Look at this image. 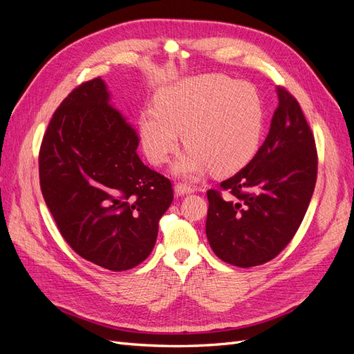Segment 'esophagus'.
I'll return each instance as SVG.
<instances>
[{"instance_id":"esophagus-1","label":"esophagus","mask_w":354,"mask_h":354,"mask_svg":"<svg viewBox=\"0 0 354 354\" xmlns=\"http://www.w3.org/2000/svg\"><path fill=\"white\" fill-rule=\"evenodd\" d=\"M174 192H176V195H177V196H185V195H190V194H194L195 189L192 187V186H187V185L180 183V185H176V187H174Z\"/></svg>"}]
</instances>
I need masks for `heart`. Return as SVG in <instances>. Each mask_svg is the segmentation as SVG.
Masks as SVG:
<instances>
[{
	"mask_svg": "<svg viewBox=\"0 0 354 354\" xmlns=\"http://www.w3.org/2000/svg\"><path fill=\"white\" fill-rule=\"evenodd\" d=\"M156 108L138 116L145 152L155 165H164L180 146H187L173 173L199 178L211 168L218 176L236 173L259 149L264 108L250 82L207 73L181 80L156 93Z\"/></svg>",
	"mask_w": 354,
	"mask_h": 354,
	"instance_id": "heart-1",
	"label": "heart"
}]
</instances>
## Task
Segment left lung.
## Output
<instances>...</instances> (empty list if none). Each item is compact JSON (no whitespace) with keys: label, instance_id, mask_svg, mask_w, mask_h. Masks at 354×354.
I'll return each mask as SVG.
<instances>
[{"label":"left lung","instance_id":"left-lung-1","mask_svg":"<svg viewBox=\"0 0 354 354\" xmlns=\"http://www.w3.org/2000/svg\"><path fill=\"white\" fill-rule=\"evenodd\" d=\"M279 104L251 162L208 190L207 238L220 260L238 267L270 261L291 242L312 199L317 153L298 102L277 87Z\"/></svg>","mask_w":354,"mask_h":354}]
</instances>
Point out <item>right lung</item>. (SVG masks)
<instances>
[{
    "mask_svg": "<svg viewBox=\"0 0 354 354\" xmlns=\"http://www.w3.org/2000/svg\"><path fill=\"white\" fill-rule=\"evenodd\" d=\"M137 146L102 78L62 102L41 143L39 185L62 236L82 259L112 272L147 259L173 202L169 180L142 162Z\"/></svg>",
    "mask_w": 354,
    "mask_h": 354,
    "instance_id": "1",
    "label": "right lung"
}]
</instances>
